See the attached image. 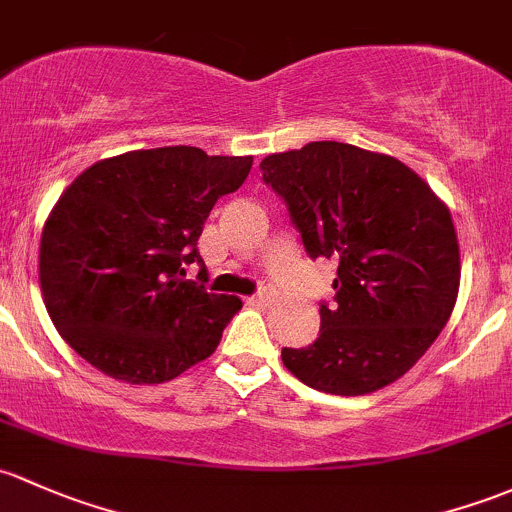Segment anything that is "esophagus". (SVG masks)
I'll return each mask as SVG.
<instances>
[{"mask_svg": "<svg viewBox=\"0 0 512 512\" xmlns=\"http://www.w3.org/2000/svg\"><path fill=\"white\" fill-rule=\"evenodd\" d=\"M270 301H272V292H270V289H267V287H262L260 292L252 294V297H250V304H262V306H267V304H270Z\"/></svg>", "mask_w": 512, "mask_h": 512, "instance_id": "esophagus-1", "label": "esophagus"}]
</instances>
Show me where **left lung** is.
<instances>
[{
	"label": "left lung",
	"mask_w": 512,
	"mask_h": 512,
	"mask_svg": "<svg viewBox=\"0 0 512 512\" xmlns=\"http://www.w3.org/2000/svg\"><path fill=\"white\" fill-rule=\"evenodd\" d=\"M262 181L277 193L311 260H336L333 301L306 348L282 363L328 395H368L427 353L459 294L451 213L412 169L353 144L311 142L270 154Z\"/></svg>",
	"instance_id": "8db88e82"
}]
</instances>
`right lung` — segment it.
<instances>
[{"instance_id":"add662e5","label":"right lung","mask_w":512,"mask_h":512,"mask_svg":"<svg viewBox=\"0 0 512 512\" xmlns=\"http://www.w3.org/2000/svg\"><path fill=\"white\" fill-rule=\"evenodd\" d=\"M252 157L198 147L127 152L85 169L58 198L41 235L48 316L80 358L132 385L174 380L218 348L242 309L203 284L198 238ZM198 264L199 282L184 280Z\"/></svg>"}]
</instances>
